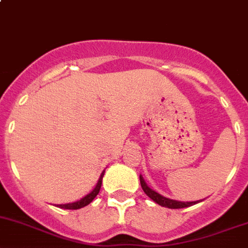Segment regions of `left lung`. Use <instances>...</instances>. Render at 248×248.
Masks as SVG:
<instances>
[{
	"label": "left lung",
	"instance_id": "left-lung-1",
	"mask_svg": "<svg viewBox=\"0 0 248 248\" xmlns=\"http://www.w3.org/2000/svg\"><path fill=\"white\" fill-rule=\"evenodd\" d=\"M139 180H140V185H141V189L144 190V193L154 201L156 202L157 205L162 206V207H167V208H184V207H189V206H193L195 203L201 202L202 200H198V201H190V202H183V201H177V200H172V199H168L162 196L161 194H158L157 191L153 190V189L146 184V182L144 180V178L141 177V174L139 175Z\"/></svg>",
	"mask_w": 248,
	"mask_h": 248
}]
</instances>
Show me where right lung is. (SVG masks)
Wrapping results in <instances>:
<instances>
[{"mask_svg": "<svg viewBox=\"0 0 248 248\" xmlns=\"http://www.w3.org/2000/svg\"><path fill=\"white\" fill-rule=\"evenodd\" d=\"M104 172H105V170H103L102 174H100V177H99V179H98V183H97V185H95V188L93 189V190L91 191L90 194H87V195L83 196L81 200L75 201V202L64 203V205H57V207L65 208V210H78V208H82V207H85V206L90 205V203L92 202L93 200H94L95 196L99 194L100 186H102V180H103V175H104Z\"/></svg>", "mask_w": 248, "mask_h": 248, "instance_id": "obj_1", "label": "right lung"}]
</instances>
